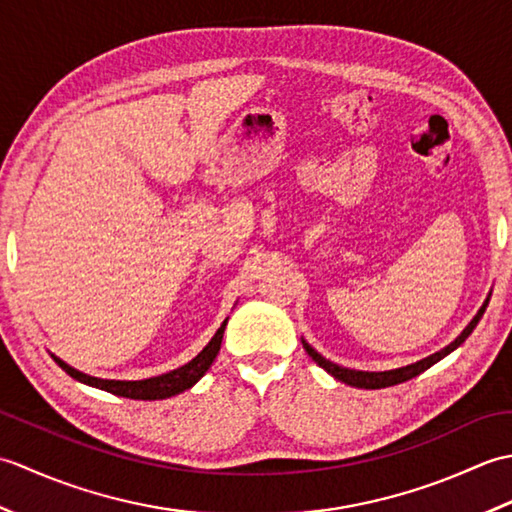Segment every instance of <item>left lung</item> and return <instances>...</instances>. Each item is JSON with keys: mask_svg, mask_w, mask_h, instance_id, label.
Returning <instances> with one entry per match:
<instances>
[{"mask_svg": "<svg viewBox=\"0 0 512 512\" xmlns=\"http://www.w3.org/2000/svg\"><path fill=\"white\" fill-rule=\"evenodd\" d=\"M488 299H491V295L486 297V301L482 303V308L477 310V314L471 319V323L466 325V328L458 334V339L451 341L447 347H442L440 352L431 354L427 358H422V361H418V363H411L407 367H398V369H387V372H361V369L341 367V365L328 361V358H323L306 339H301V343H303V347H306V352L312 356V361L317 363L319 367H323L325 372H328L330 376H334L336 380H341V383L350 385V387H358V389H383V387H391V385H398V383H405V380L416 378L418 374L424 372V369H429L431 365H436L438 361H442L444 356H449L453 350H458V347L466 339H469V334L475 330V325L480 323L482 314H484V310L488 306Z\"/></svg>", "mask_w": 512, "mask_h": 512, "instance_id": "8db88e82", "label": "left lung"}]
</instances>
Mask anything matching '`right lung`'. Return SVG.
I'll list each match as a JSON object with an SVG mask.
<instances>
[{
  "mask_svg": "<svg viewBox=\"0 0 512 512\" xmlns=\"http://www.w3.org/2000/svg\"><path fill=\"white\" fill-rule=\"evenodd\" d=\"M226 323H228V317L224 319L220 328H217L213 339L204 345V350L195 358H191L189 363H184L182 367L173 369V372L143 378V380H116V378L90 376L85 372H79V369H74L65 361H61L59 356L52 354V358L65 374H70L74 380H79V383H83V385L110 391V394H114V396L132 398V400H165V398L178 396V394H182V391L191 389L206 372H209V367L213 365L217 352H220Z\"/></svg>",
  "mask_w": 512,
  "mask_h": 512,
  "instance_id": "right-lung-1",
  "label": "right lung"
}]
</instances>
